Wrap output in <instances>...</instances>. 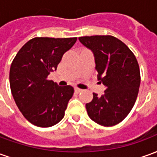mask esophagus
Here are the masks:
<instances>
[{
    "mask_svg": "<svg viewBox=\"0 0 157 157\" xmlns=\"http://www.w3.org/2000/svg\"><path fill=\"white\" fill-rule=\"evenodd\" d=\"M82 90L81 88H78V87H75V92H77V93H79V92H82Z\"/></svg>",
    "mask_w": 157,
    "mask_h": 157,
    "instance_id": "obj_1",
    "label": "esophagus"
}]
</instances>
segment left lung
<instances>
[{
	"mask_svg": "<svg viewBox=\"0 0 157 157\" xmlns=\"http://www.w3.org/2000/svg\"><path fill=\"white\" fill-rule=\"evenodd\" d=\"M79 40L93 53L98 80L106 87L104 94L93 93L86 104L90 118L102 126L118 124L134 107L140 84V74L135 55L115 37L95 35Z\"/></svg>",
	"mask_w": 157,
	"mask_h": 157,
	"instance_id": "obj_1",
	"label": "left lung"
}]
</instances>
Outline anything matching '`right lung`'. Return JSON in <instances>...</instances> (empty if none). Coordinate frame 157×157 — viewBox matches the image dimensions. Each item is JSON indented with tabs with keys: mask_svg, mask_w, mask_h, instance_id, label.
Listing matches in <instances>:
<instances>
[{
	"mask_svg": "<svg viewBox=\"0 0 157 157\" xmlns=\"http://www.w3.org/2000/svg\"><path fill=\"white\" fill-rule=\"evenodd\" d=\"M76 38H34L22 46L10 68V86L17 106L31 124L39 127L56 124L65 115L74 88L48 80L62 56Z\"/></svg>",
	"mask_w": 157,
	"mask_h": 157,
	"instance_id": "obj_1",
	"label": "right lung"
}]
</instances>
